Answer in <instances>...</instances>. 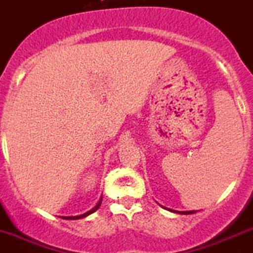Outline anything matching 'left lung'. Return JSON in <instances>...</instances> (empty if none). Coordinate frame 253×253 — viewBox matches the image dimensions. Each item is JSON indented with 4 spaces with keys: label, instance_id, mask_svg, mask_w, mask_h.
Wrapping results in <instances>:
<instances>
[{
    "label": "left lung",
    "instance_id": "left-lung-1",
    "mask_svg": "<svg viewBox=\"0 0 253 253\" xmlns=\"http://www.w3.org/2000/svg\"><path fill=\"white\" fill-rule=\"evenodd\" d=\"M169 210V209H167ZM173 212H176V211H173ZM196 211H182V212H178V213H182V214H192V213H195Z\"/></svg>",
    "mask_w": 253,
    "mask_h": 253
}]
</instances>
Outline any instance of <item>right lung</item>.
<instances>
[{"label": "right lung", "instance_id": "obj_1", "mask_svg": "<svg viewBox=\"0 0 253 253\" xmlns=\"http://www.w3.org/2000/svg\"><path fill=\"white\" fill-rule=\"evenodd\" d=\"M101 202H102V198H100V201L97 202V205H96V206H94L93 209H92V210H89L88 212H86V213L80 214V216H63L62 218H65V219H80V218H84V217H86V216H88V214L93 213L94 211H97L98 207L101 206Z\"/></svg>", "mask_w": 253, "mask_h": 253}]
</instances>
